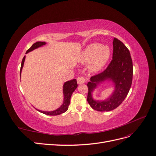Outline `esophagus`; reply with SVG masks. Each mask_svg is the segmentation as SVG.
Returning <instances> with one entry per match:
<instances>
[{
    "label": "esophagus",
    "instance_id": "obj_1",
    "mask_svg": "<svg viewBox=\"0 0 156 156\" xmlns=\"http://www.w3.org/2000/svg\"><path fill=\"white\" fill-rule=\"evenodd\" d=\"M77 83L79 84H83L85 83V79H84L83 77H79L77 79Z\"/></svg>",
    "mask_w": 156,
    "mask_h": 156
}]
</instances>
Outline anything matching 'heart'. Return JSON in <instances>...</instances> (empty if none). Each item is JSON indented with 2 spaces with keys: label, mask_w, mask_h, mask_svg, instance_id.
Here are the masks:
<instances>
[{
  "label": "heart",
  "mask_w": 156,
  "mask_h": 156,
  "mask_svg": "<svg viewBox=\"0 0 156 156\" xmlns=\"http://www.w3.org/2000/svg\"><path fill=\"white\" fill-rule=\"evenodd\" d=\"M111 56V49L107 45L95 43L88 45L78 57V61L83 64L90 62L88 70L96 73L105 66Z\"/></svg>",
  "instance_id": "b5f03b06"
}]
</instances>
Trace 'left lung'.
Returning <instances> with one entry per match:
<instances>
[{
  "label": "left lung",
  "mask_w": 156,
  "mask_h": 156,
  "mask_svg": "<svg viewBox=\"0 0 156 156\" xmlns=\"http://www.w3.org/2000/svg\"><path fill=\"white\" fill-rule=\"evenodd\" d=\"M133 78V62L129 51L121 41L113 40L112 60L102 73L92 76L87 83V101L93 109L110 111L115 109L124 100L128 94ZM105 82L113 84V91L105 100L93 98L94 90Z\"/></svg>",
  "instance_id": "1"
}]
</instances>
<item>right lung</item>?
Wrapping results in <instances>:
<instances>
[{"label":"right lung","mask_w":156,"mask_h":156,"mask_svg":"<svg viewBox=\"0 0 156 156\" xmlns=\"http://www.w3.org/2000/svg\"><path fill=\"white\" fill-rule=\"evenodd\" d=\"M47 43L45 41L36 42V43H34L31 46V48L30 49H29L27 51L26 54L29 53V52L34 51L36 49L41 48V47L45 45ZM25 57H26V56H25L22 60L21 69H20V76L21 75V72H22V69L23 68V66H24ZM77 80L75 79H74L73 80H71V81L65 82L63 84L64 99H63V103L62 105H61L58 108H56V109H55L54 111H40V110L37 109V108H36V109L39 112L43 113V114L49 115V116H56V115H59L60 114H62V113L65 112L68 109V106L69 105V103H70L71 96H72L73 92L75 91V90L77 88Z\"/></svg>","instance_id":"add662e5"}]
</instances>
